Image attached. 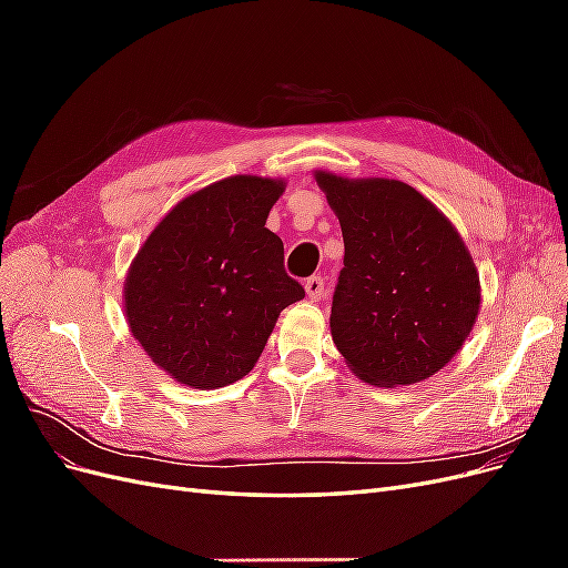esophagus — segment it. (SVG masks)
Here are the masks:
<instances>
[{
    "label": "esophagus",
    "instance_id": "1",
    "mask_svg": "<svg viewBox=\"0 0 568 568\" xmlns=\"http://www.w3.org/2000/svg\"><path fill=\"white\" fill-rule=\"evenodd\" d=\"M324 280L322 277H317V274H315V277H311V280H307L305 282V291H307V298H311V301H320L322 296H324Z\"/></svg>",
    "mask_w": 568,
    "mask_h": 568
}]
</instances>
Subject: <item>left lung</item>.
Here are the masks:
<instances>
[{
    "mask_svg": "<svg viewBox=\"0 0 568 568\" xmlns=\"http://www.w3.org/2000/svg\"><path fill=\"white\" fill-rule=\"evenodd\" d=\"M338 215L343 267L332 336L359 379L407 386L459 351L478 315L471 255L436 205L398 180L317 173Z\"/></svg>",
    "mask_w": 568,
    "mask_h": 568,
    "instance_id": "obj_1",
    "label": "left lung"
}]
</instances>
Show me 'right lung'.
<instances>
[{"label":"right lung","mask_w":568,"mask_h":568,"mask_svg":"<svg viewBox=\"0 0 568 568\" xmlns=\"http://www.w3.org/2000/svg\"><path fill=\"white\" fill-rule=\"evenodd\" d=\"M284 182L236 175L186 196L151 232L125 282L134 338L173 379L220 388L246 376L305 288L265 227Z\"/></svg>","instance_id":"obj_1"}]
</instances>
